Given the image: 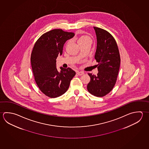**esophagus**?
Instances as JSON below:
<instances>
[{"mask_svg": "<svg viewBox=\"0 0 149 149\" xmlns=\"http://www.w3.org/2000/svg\"><path fill=\"white\" fill-rule=\"evenodd\" d=\"M77 74L79 75V76H82L84 74V72L82 71H77Z\"/></svg>", "mask_w": 149, "mask_h": 149, "instance_id": "obj_1", "label": "esophagus"}]
</instances>
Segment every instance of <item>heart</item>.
Wrapping results in <instances>:
<instances>
[{
  "label": "heart",
  "instance_id": "b5f03b06",
  "mask_svg": "<svg viewBox=\"0 0 149 149\" xmlns=\"http://www.w3.org/2000/svg\"><path fill=\"white\" fill-rule=\"evenodd\" d=\"M88 40L91 41V39L89 37H88L87 36H82L78 38V43H80Z\"/></svg>",
  "mask_w": 149,
  "mask_h": 149
}]
</instances>
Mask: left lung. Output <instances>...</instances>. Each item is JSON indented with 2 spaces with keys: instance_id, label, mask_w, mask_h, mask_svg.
<instances>
[{
  "instance_id": "1",
  "label": "left lung",
  "mask_w": 149,
  "mask_h": 149,
  "mask_svg": "<svg viewBox=\"0 0 149 149\" xmlns=\"http://www.w3.org/2000/svg\"><path fill=\"white\" fill-rule=\"evenodd\" d=\"M97 40L95 58L97 75L88 73L90 81L87 85L91 95L102 97L108 94L116 84L120 65V56L116 41L106 30L94 27Z\"/></svg>"
}]
</instances>
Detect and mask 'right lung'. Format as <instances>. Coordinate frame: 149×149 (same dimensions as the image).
<instances>
[{
  "label": "right lung",
  "instance_id": "obj_1",
  "mask_svg": "<svg viewBox=\"0 0 149 149\" xmlns=\"http://www.w3.org/2000/svg\"><path fill=\"white\" fill-rule=\"evenodd\" d=\"M74 33L56 29L43 33L36 42L31 54V64L36 84L43 94L54 98L68 90L76 72L70 68H56V59L62 54L66 41Z\"/></svg>",
  "mask_w": 149,
  "mask_h": 149
}]
</instances>
